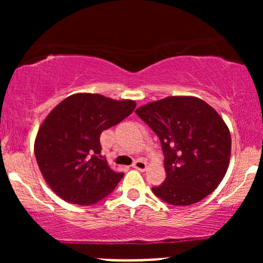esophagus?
Wrapping results in <instances>:
<instances>
[{
    "label": "esophagus",
    "instance_id": "1",
    "mask_svg": "<svg viewBox=\"0 0 263 263\" xmlns=\"http://www.w3.org/2000/svg\"><path fill=\"white\" fill-rule=\"evenodd\" d=\"M132 167H134L135 170H137V171H146L147 163L144 161H142V159H137V161L134 162Z\"/></svg>",
    "mask_w": 263,
    "mask_h": 263
}]
</instances>
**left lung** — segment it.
<instances>
[{"label": "left lung", "instance_id": "obj_1", "mask_svg": "<svg viewBox=\"0 0 263 263\" xmlns=\"http://www.w3.org/2000/svg\"><path fill=\"white\" fill-rule=\"evenodd\" d=\"M158 136L165 177L152 188L167 204L188 206L211 194L225 177L231 136L220 115L193 96H170L136 110Z\"/></svg>", "mask_w": 263, "mask_h": 263}]
</instances>
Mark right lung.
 I'll return each instance as SVG.
<instances>
[{"instance_id":"right-lung-1","label":"right lung","mask_w":263,"mask_h":263,"mask_svg":"<svg viewBox=\"0 0 263 263\" xmlns=\"http://www.w3.org/2000/svg\"><path fill=\"white\" fill-rule=\"evenodd\" d=\"M132 100L117 101L99 93H74L53 108L39 128L34 155L45 182L63 200L99 203L114 192L123 173L101 157L100 136L129 116Z\"/></svg>"}]
</instances>
